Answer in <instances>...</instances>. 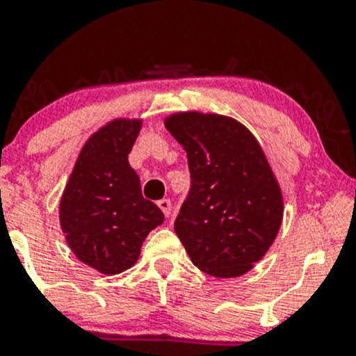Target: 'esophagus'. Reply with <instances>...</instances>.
<instances>
[{
  "label": "esophagus",
  "instance_id": "obj_1",
  "mask_svg": "<svg viewBox=\"0 0 356 356\" xmlns=\"http://www.w3.org/2000/svg\"><path fill=\"white\" fill-rule=\"evenodd\" d=\"M157 206L161 207L162 212H164L165 218H169L170 212H172V202H170V199H161V201L157 202Z\"/></svg>",
  "mask_w": 356,
  "mask_h": 356
}]
</instances>
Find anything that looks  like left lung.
Listing matches in <instances>:
<instances>
[{
    "instance_id": "1",
    "label": "left lung",
    "mask_w": 356,
    "mask_h": 356,
    "mask_svg": "<svg viewBox=\"0 0 356 356\" xmlns=\"http://www.w3.org/2000/svg\"><path fill=\"white\" fill-rule=\"evenodd\" d=\"M165 129L187 152L191 172L175 234L201 271L244 275L266 254L283 219V197L264 152L229 117L175 113Z\"/></svg>"
}]
</instances>
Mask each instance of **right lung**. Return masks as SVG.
<instances>
[{
  "mask_svg": "<svg viewBox=\"0 0 356 356\" xmlns=\"http://www.w3.org/2000/svg\"><path fill=\"white\" fill-rule=\"evenodd\" d=\"M140 120H113L93 134L76 159L60 201V224L81 263L104 275L136 264L147 234L164 214L142 195L129 154Z\"/></svg>",
  "mask_w": 356,
  "mask_h": 356,
  "instance_id": "add662e5",
  "label": "right lung"
}]
</instances>
